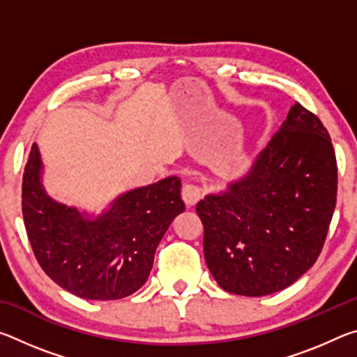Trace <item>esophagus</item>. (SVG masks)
I'll return each mask as SVG.
<instances>
[{
    "mask_svg": "<svg viewBox=\"0 0 357 357\" xmlns=\"http://www.w3.org/2000/svg\"><path fill=\"white\" fill-rule=\"evenodd\" d=\"M203 195V190L197 184H185L183 187V200L187 206H193Z\"/></svg>",
    "mask_w": 357,
    "mask_h": 357,
    "instance_id": "obj_1",
    "label": "esophagus"
}]
</instances>
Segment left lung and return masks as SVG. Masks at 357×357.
<instances>
[{
  "label": "left lung",
  "instance_id": "left-lung-1",
  "mask_svg": "<svg viewBox=\"0 0 357 357\" xmlns=\"http://www.w3.org/2000/svg\"><path fill=\"white\" fill-rule=\"evenodd\" d=\"M335 200L331 137L296 102L250 172L197 204L211 274L225 291L250 298L289 287L321 253Z\"/></svg>",
  "mask_w": 357,
  "mask_h": 357
}]
</instances>
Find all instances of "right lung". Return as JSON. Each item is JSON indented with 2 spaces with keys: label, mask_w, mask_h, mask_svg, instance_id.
<instances>
[{
  "label": "right lung",
  "mask_w": 357,
  "mask_h": 357,
  "mask_svg": "<svg viewBox=\"0 0 357 357\" xmlns=\"http://www.w3.org/2000/svg\"><path fill=\"white\" fill-rule=\"evenodd\" d=\"M38 144L22 184V213L34 257L50 279L83 299L130 296L148 280L154 253L184 211L181 179L168 176L121 193L98 217L66 206L42 185Z\"/></svg>",
  "instance_id": "1"
}]
</instances>
